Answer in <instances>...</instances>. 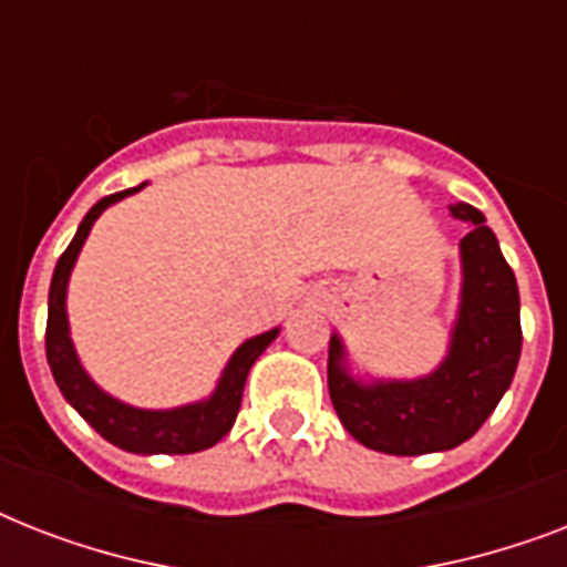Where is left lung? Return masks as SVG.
<instances>
[{
  "label": "left lung",
  "mask_w": 567,
  "mask_h": 567,
  "mask_svg": "<svg viewBox=\"0 0 567 567\" xmlns=\"http://www.w3.org/2000/svg\"><path fill=\"white\" fill-rule=\"evenodd\" d=\"M471 223L462 238V306L439 371L414 382L359 385L344 371V347L329 341V396L347 432L391 456H421L467 441L497 409L520 359V297L494 231L474 205H450Z\"/></svg>",
  "instance_id": "8db88e82"
}]
</instances>
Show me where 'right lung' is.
Returning <instances> with one entry per match:
<instances>
[{"label": "right lung", "mask_w": 567, "mask_h": 567, "mask_svg": "<svg viewBox=\"0 0 567 567\" xmlns=\"http://www.w3.org/2000/svg\"><path fill=\"white\" fill-rule=\"evenodd\" d=\"M141 190L128 188L120 194L102 196L100 203L93 205L91 212L84 214L82 226L70 240V247L61 252L49 285V318H47V362L52 368L61 394L75 412L82 414L84 421L91 423L93 430L100 432L102 439L111 441L114 447L128 450V453H196V450L214 447L217 441L231 430V423L238 417L240 394H244V382L258 355L265 353L267 344L279 336V329H270L265 336H256L244 341L235 350V355L226 364L220 377V385L208 400L194 405H182L171 412H146V409H132V405L120 403L114 396L93 385L91 377L82 371V364L75 359L73 341H70V329H66V279L75 265V256L82 249L93 220L100 217L111 203H117L123 196Z\"/></svg>", "instance_id": "add662e5"}]
</instances>
